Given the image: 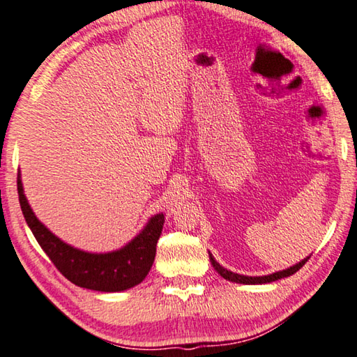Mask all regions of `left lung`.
Returning a JSON list of instances; mask_svg holds the SVG:
<instances>
[{"label":"left lung","instance_id":"obj_1","mask_svg":"<svg viewBox=\"0 0 357 357\" xmlns=\"http://www.w3.org/2000/svg\"><path fill=\"white\" fill-rule=\"evenodd\" d=\"M310 256H307L306 259H303L301 262H298L295 265H291V267L282 270V271H276V273H271V275H265V276H245V275H238V273H234V271H229L226 270L225 267H222L215 259H213V256L209 252V259H211V264L212 267L215 268L217 273L225 278V280H228L231 282H237V284H267V282H273V281H278V280H282V278H287V276H291L294 273H296L298 270H300L304 264L307 262V259Z\"/></svg>","mask_w":357,"mask_h":357}]
</instances>
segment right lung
Segmentation results:
<instances>
[{
  "label": "right lung",
  "mask_w": 357,
  "mask_h": 357,
  "mask_svg": "<svg viewBox=\"0 0 357 357\" xmlns=\"http://www.w3.org/2000/svg\"><path fill=\"white\" fill-rule=\"evenodd\" d=\"M17 189L24 220L36 241L56 268L75 286L98 291H121L145 280L156 257V245L165 222L164 213L153 215L144 229L123 248L109 252H89L61 241L36 217L24 197L20 172Z\"/></svg>",
  "instance_id": "right-lung-1"
}]
</instances>
